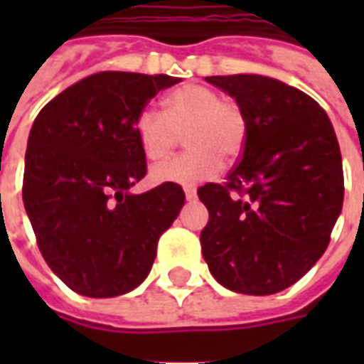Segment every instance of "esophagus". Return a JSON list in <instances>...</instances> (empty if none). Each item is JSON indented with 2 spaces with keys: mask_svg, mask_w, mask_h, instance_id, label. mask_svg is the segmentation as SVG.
Masks as SVG:
<instances>
[{
  "mask_svg": "<svg viewBox=\"0 0 364 364\" xmlns=\"http://www.w3.org/2000/svg\"><path fill=\"white\" fill-rule=\"evenodd\" d=\"M185 197H187V200H195L197 198V191L193 189V187H187L185 189Z\"/></svg>",
  "mask_w": 364,
  "mask_h": 364,
  "instance_id": "obj_1",
  "label": "esophagus"
}]
</instances>
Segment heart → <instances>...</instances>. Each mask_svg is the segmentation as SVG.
Wrapping results in <instances>:
<instances>
[{"label":"heart","mask_w":364,"mask_h":364,"mask_svg":"<svg viewBox=\"0 0 364 364\" xmlns=\"http://www.w3.org/2000/svg\"><path fill=\"white\" fill-rule=\"evenodd\" d=\"M185 132L189 150L151 169L156 183L197 185L242 156L247 140V119L242 105L218 91L187 83L164 97V111L146 107L136 114L134 134L144 156L166 159Z\"/></svg>","instance_id":"obj_1"}]
</instances>
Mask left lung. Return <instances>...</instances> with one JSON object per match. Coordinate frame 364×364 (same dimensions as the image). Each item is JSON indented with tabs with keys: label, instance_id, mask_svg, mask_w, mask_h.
I'll return each mask as SVG.
<instances>
[{
	"label": "left lung",
	"instance_id": "1",
	"mask_svg": "<svg viewBox=\"0 0 364 364\" xmlns=\"http://www.w3.org/2000/svg\"><path fill=\"white\" fill-rule=\"evenodd\" d=\"M242 105L247 140L208 208L203 257L222 287L265 296L302 279L326 252L343 206V166L328 114L304 91L265 75H210Z\"/></svg>",
	"mask_w": 364,
	"mask_h": 364
}]
</instances>
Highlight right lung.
<instances>
[{"mask_svg":"<svg viewBox=\"0 0 364 364\" xmlns=\"http://www.w3.org/2000/svg\"><path fill=\"white\" fill-rule=\"evenodd\" d=\"M179 77L101 72L43 107L28 134L23 203L48 267L91 298L120 296L148 277L158 240L185 205L177 183L142 195L134 119Z\"/></svg>","mask_w":364,"mask_h":364,"instance_id":"obj_1","label":"right lung"}]
</instances>
